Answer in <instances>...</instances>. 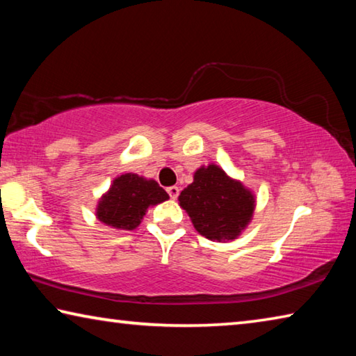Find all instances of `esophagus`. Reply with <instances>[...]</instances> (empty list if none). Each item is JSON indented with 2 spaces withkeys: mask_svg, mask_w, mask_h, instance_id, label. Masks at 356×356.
<instances>
[{
  "mask_svg": "<svg viewBox=\"0 0 356 356\" xmlns=\"http://www.w3.org/2000/svg\"><path fill=\"white\" fill-rule=\"evenodd\" d=\"M166 191H168V195H170L171 200H176V197L179 196V193H180L179 186H176V185H172V186H168Z\"/></svg>",
  "mask_w": 356,
  "mask_h": 356,
  "instance_id": "obj_1",
  "label": "esophagus"
}]
</instances>
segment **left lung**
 Returning a JSON list of instances; mask_svg holds the SVG:
<instances>
[{"instance_id": "8db88e82", "label": "left lung", "mask_w": 356, "mask_h": 356, "mask_svg": "<svg viewBox=\"0 0 356 356\" xmlns=\"http://www.w3.org/2000/svg\"><path fill=\"white\" fill-rule=\"evenodd\" d=\"M179 204L201 236L227 242L237 238L250 225L256 196L240 180L210 163L196 170L193 182L179 195Z\"/></svg>"}]
</instances>
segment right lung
I'll list each match as a JSON object with an SVG mask.
<instances>
[{
    "label": "right lung",
    "instance_id": "add662e5",
    "mask_svg": "<svg viewBox=\"0 0 356 356\" xmlns=\"http://www.w3.org/2000/svg\"><path fill=\"white\" fill-rule=\"evenodd\" d=\"M170 200L168 193L155 182L134 172L120 174L113 180L105 195L99 200L95 216L105 226L119 231H134L149 207Z\"/></svg>",
    "mask_w": 356,
    "mask_h": 356
}]
</instances>
